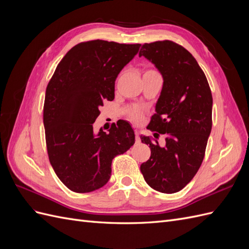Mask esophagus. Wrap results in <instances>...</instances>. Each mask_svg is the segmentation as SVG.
<instances>
[{
    "instance_id": "34e87169",
    "label": "esophagus",
    "mask_w": 249,
    "mask_h": 249,
    "mask_svg": "<svg viewBox=\"0 0 249 249\" xmlns=\"http://www.w3.org/2000/svg\"><path fill=\"white\" fill-rule=\"evenodd\" d=\"M135 139H136V143H139L141 141L140 137H139V132L135 131Z\"/></svg>"
}]
</instances>
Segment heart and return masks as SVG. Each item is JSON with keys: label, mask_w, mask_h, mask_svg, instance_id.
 I'll return each mask as SVG.
<instances>
[{"label": "heart", "mask_w": 249, "mask_h": 249, "mask_svg": "<svg viewBox=\"0 0 249 249\" xmlns=\"http://www.w3.org/2000/svg\"><path fill=\"white\" fill-rule=\"evenodd\" d=\"M145 73H158V71H156L154 70H148V71H145ZM129 118L135 123H139V122H141V119H142V113L139 110H136V109L132 110V111L129 112Z\"/></svg>", "instance_id": "b5f03b06"}]
</instances>
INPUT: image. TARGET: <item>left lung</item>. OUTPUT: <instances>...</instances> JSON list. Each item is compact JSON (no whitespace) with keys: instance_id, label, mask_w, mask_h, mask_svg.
<instances>
[{"instance_id":"8db88e82","label":"left lung","mask_w":249,"mask_h":249,"mask_svg":"<svg viewBox=\"0 0 249 249\" xmlns=\"http://www.w3.org/2000/svg\"><path fill=\"white\" fill-rule=\"evenodd\" d=\"M153 62L163 77L156 113L147 129L158 138L165 134L161 147L146 136L150 158L141 164L145 182L162 193H176L196 175L205 158L212 130L213 97L205 72L185 48L171 40L144 43L139 57Z\"/></svg>"}]
</instances>
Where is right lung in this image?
<instances>
[{
	"instance_id": "obj_1",
	"label": "right lung",
	"mask_w": 249,
	"mask_h": 249,
	"mask_svg": "<svg viewBox=\"0 0 249 249\" xmlns=\"http://www.w3.org/2000/svg\"><path fill=\"white\" fill-rule=\"evenodd\" d=\"M141 44L90 40L71 48L47 86L43 124L49 159L59 179L77 193L108 183L112 160L125 153L135 134L125 120L109 133H93L104 101L114 100L115 80Z\"/></svg>"
}]
</instances>
